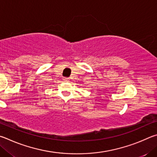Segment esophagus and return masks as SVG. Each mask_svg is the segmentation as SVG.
<instances>
[{
  "instance_id": "34e87169",
  "label": "esophagus",
  "mask_w": 157,
  "mask_h": 157,
  "mask_svg": "<svg viewBox=\"0 0 157 157\" xmlns=\"http://www.w3.org/2000/svg\"><path fill=\"white\" fill-rule=\"evenodd\" d=\"M63 81H65V82H68L69 81V78H66V77H64V78H63Z\"/></svg>"
}]
</instances>
